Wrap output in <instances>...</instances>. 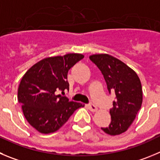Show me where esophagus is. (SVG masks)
<instances>
[{"label": "esophagus", "instance_id": "34e87169", "mask_svg": "<svg viewBox=\"0 0 160 160\" xmlns=\"http://www.w3.org/2000/svg\"><path fill=\"white\" fill-rule=\"evenodd\" d=\"M88 107L89 110H90L91 111H92V112H95V111H96V110H97L96 106L94 105L93 103H89L88 105Z\"/></svg>", "mask_w": 160, "mask_h": 160}]
</instances>
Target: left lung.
I'll use <instances>...</instances> for the list:
<instances>
[{
	"mask_svg": "<svg viewBox=\"0 0 160 160\" xmlns=\"http://www.w3.org/2000/svg\"><path fill=\"white\" fill-rule=\"evenodd\" d=\"M89 58L102 72L109 93L115 94L110 110L111 122L101 129L109 135H119L129 129L141 107V80L132 68L110 55L95 54Z\"/></svg>",
	"mask_w": 160,
	"mask_h": 160,
	"instance_id": "obj_1",
	"label": "left lung"
}]
</instances>
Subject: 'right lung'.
Here are the masks:
<instances>
[{
	"label": "right lung",
	"instance_id": "obj_1",
	"mask_svg": "<svg viewBox=\"0 0 160 160\" xmlns=\"http://www.w3.org/2000/svg\"><path fill=\"white\" fill-rule=\"evenodd\" d=\"M83 58L80 53L45 58L30 68L22 78L18 101L27 121L41 133L57 131L76 110L84 107L58 95L59 92L65 95V91H68V70Z\"/></svg>",
	"mask_w": 160,
	"mask_h": 160
}]
</instances>
